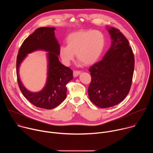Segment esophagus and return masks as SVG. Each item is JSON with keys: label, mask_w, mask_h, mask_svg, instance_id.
I'll use <instances>...</instances> for the list:
<instances>
[{"label": "esophagus", "mask_w": 153, "mask_h": 153, "mask_svg": "<svg viewBox=\"0 0 153 153\" xmlns=\"http://www.w3.org/2000/svg\"><path fill=\"white\" fill-rule=\"evenodd\" d=\"M80 74V71H73V76L75 77L78 76Z\"/></svg>", "instance_id": "1"}]
</instances>
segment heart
<instances>
[{
	"label": "heart",
	"mask_w": 153,
	"mask_h": 153,
	"mask_svg": "<svg viewBox=\"0 0 153 153\" xmlns=\"http://www.w3.org/2000/svg\"><path fill=\"white\" fill-rule=\"evenodd\" d=\"M67 46H61L59 56L68 65L77 59L83 65L94 64L100 56L105 43L104 34L98 30H80L71 33L66 39Z\"/></svg>",
	"instance_id": "heart-1"
}]
</instances>
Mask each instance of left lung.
<instances>
[{"mask_svg": "<svg viewBox=\"0 0 153 153\" xmlns=\"http://www.w3.org/2000/svg\"><path fill=\"white\" fill-rule=\"evenodd\" d=\"M106 29L111 39V47L103 59L89 69V98L101 108L116 105L126 97L134 69V57L128 40L119 30L111 27Z\"/></svg>", "mask_w": 153, "mask_h": 153, "instance_id": "8db88e82", "label": "left lung"}]
</instances>
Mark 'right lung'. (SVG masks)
I'll return each instance as SVG.
<instances>
[{
  "instance_id": "right-lung-1",
  "label": "right lung",
  "mask_w": 153,
  "mask_h": 153,
  "mask_svg": "<svg viewBox=\"0 0 153 153\" xmlns=\"http://www.w3.org/2000/svg\"><path fill=\"white\" fill-rule=\"evenodd\" d=\"M54 27H40L30 34L21 45L16 62V73L19 88L34 106L47 110L54 108L67 97L66 84L73 79V71L59 60L60 45L55 37ZM42 50L48 52V77L45 86L39 92L28 91L20 80L19 67L27 55Z\"/></svg>"
}]
</instances>
